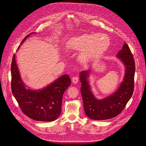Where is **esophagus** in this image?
I'll list each match as a JSON object with an SVG mask.
<instances>
[{"mask_svg":"<svg viewBox=\"0 0 146 146\" xmlns=\"http://www.w3.org/2000/svg\"><path fill=\"white\" fill-rule=\"evenodd\" d=\"M79 81V78L78 76H74L72 79V82L74 84H76Z\"/></svg>","mask_w":146,"mask_h":146,"instance_id":"esophagus-1","label":"esophagus"}]
</instances>
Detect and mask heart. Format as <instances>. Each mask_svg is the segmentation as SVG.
I'll return each instance as SVG.
<instances>
[{
  "instance_id": "b5f03b06",
  "label": "heart",
  "mask_w": 146,
  "mask_h": 146,
  "mask_svg": "<svg viewBox=\"0 0 146 146\" xmlns=\"http://www.w3.org/2000/svg\"><path fill=\"white\" fill-rule=\"evenodd\" d=\"M109 45L110 39L104 34H83L70 38L66 43V48L70 50H83L79 60L87 63L101 56Z\"/></svg>"
}]
</instances>
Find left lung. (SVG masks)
Masks as SVG:
<instances>
[{
    "instance_id": "obj_1",
    "label": "left lung",
    "mask_w": 146,
    "mask_h": 146,
    "mask_svg": "<svg viewBox=\"0 0 146 146\" xmlns=\"http://www.w3.org/2000/svg\"><path fill=\"white\" fill-rule=\"evenodd\" d=\"M116 57L125 67L123 82L118 89L111 95L98 99L94 95L88 81L91 71H83L80 73V88L84 112L90 119L102 120L117 116L124 108L132 95L134 89L135 65L134 59L128 46L124 43Z\"/></svg>"
}]
</instances>
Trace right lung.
<instances>
[{"label":"right lung","mask_w":146,"mask_h":146,"mask_svg":"<svg viewBox=\"0 0 146 146\" xmlns=\"http://www.w3.org/2000/svg\"><path fill=\"white\" fill-rule=\"evenodd\" d=\"M34 33L27 35L21 44ZM11 71L12 92L22 112L30 118L37 121H51L56 120L61 113L63 94L71 84L69 76L64 75L41 90H33L26 87L21 78L15 55L13 58Z\"/></svg>","instance_id":"1"}]
</instances>
